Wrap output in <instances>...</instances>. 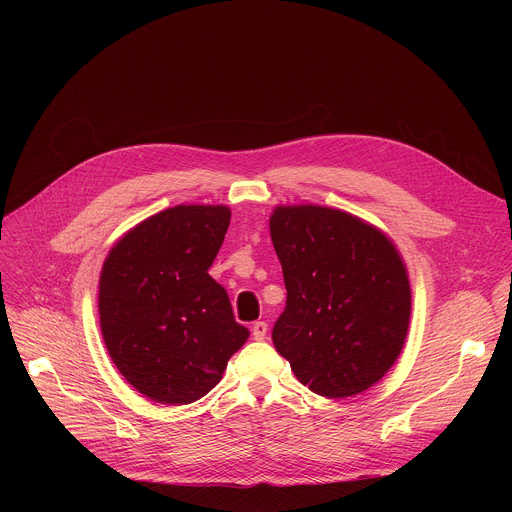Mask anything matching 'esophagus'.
<instances>
[{"label": "esophagus", "instance_id": "1", "mask_svg": "<svg viewBox=\"0 0 512 512\" xmlns=\"http://www.w3.org/2000/svg\"><path fill=\"white\" fill-rule=\"evenodd\" d=\"M251 332H253V338L255 340H263L267 336V324L265 322H255L251 326Z\"/></svg>", "mask_w": 512, "mask_h": 512}]
</instances>
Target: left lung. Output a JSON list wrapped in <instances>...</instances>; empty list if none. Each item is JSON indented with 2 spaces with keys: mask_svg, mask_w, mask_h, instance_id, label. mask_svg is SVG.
Returning a JSON list of instances; mask_svg holds the SVG:
<instances>
[{
  "mask_svg": "<svg viewBox=\"0 0 512 512\" xmlns=\"http://www.w3.org/2000/svg\"><path fill=\"white\" fill-rule=\"evenodd\" d=\"M287 289L271 338L302 385L330 399L373 387L397 360L411 289L395 245L324 206H277L269 221Z\"/></svg>",
  "mask_w": 512,
  "mask_h": 512,
  "instance_id": "8db88e82",
  "label": "left lung"
}]
</instances>
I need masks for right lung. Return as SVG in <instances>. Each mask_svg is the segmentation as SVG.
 I'll use <instances>...</instances> for the list:
<instances>
[{
  "instance_id": "obj_1",
  "label": "right lung",
  "mask_w": 512,
  "mask_h": 512,
  "mask_svg": "<svg viewBox=\"0 0 512 512\" xmlns=\"http://www.w3.org/2000/svg\"><path fill=\"white\" fill-rule=\"evenodd\" d=\"M229 223L227 206L180 204L139 223L105 259L103 340L119 373L152 401H198L249 338L227 289L208 275Z\"/></svg>"
}]
</instances>
